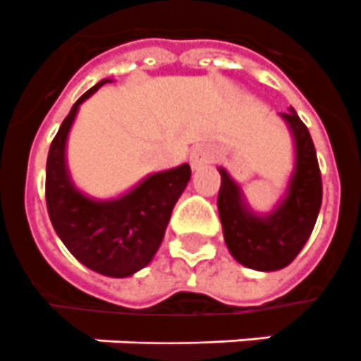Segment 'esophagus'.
<instances>
[{
    "label": "esophagus",
    "mask_w": 361,
    "mask_h": 361,
    "mask_svg": "<svg viewBox=\"0 0 361 361\" xmlns=\"http://www.w3.org/2000/svg\"><path fill=\"white\" fill-rule=\"evenodd\" d=\"M212 159H214V155L209 153V149H206V147H197V149L191 153L192 169H200L204 164H208Z\"/></svg>",
    "instance_id": "34e87169"
}]
</instances>
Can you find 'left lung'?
Returning a JSON list of instances; mask_svg holds the SVG:
<instances>
[{
	"label": "left lung",
	"instance_id": "1",
	"mask_svg": "<svg viewBox=\"0 0 361 361\" xmlns=\"http://www.w3.org/2000/svg\"><path fill=\"white\" fill-rule=\"evenodd\" d=\"M296 140V172L288 197L268 217H258L245 208L238 185L225 170L221 172L217 197L221 225L228 251L238 262L260 271L288 266L309 240L322 204V178L313 138L296 110L283 114Z\"/></svg>",
	"mask_w": 361,
	"mask_h": 361
}]
</instances>
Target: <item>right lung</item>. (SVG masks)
I'll return each mask as SVG.
<instances>
[{
	"instance_id": "right-lung-1",
	"label": "right lung",
	"mask_w": 361,
	"mask_h": 361,
	"mask_svg": "<svg viewBox=\"0 0 361 361\" xmlns=\"http://www.w3.org/2000/svg\"><path fill=\"white\" fill-rule=\"evenodd\" d=\"M109 80L82 95L54 136L47 159V208L54 231L80 260L97 274L129 277L152 262L164 238L174 204L191 180V166L149 176L125 197L97 202L71 183L65 169V142L82 101Z\"/></svg>"
}]
</instances>
